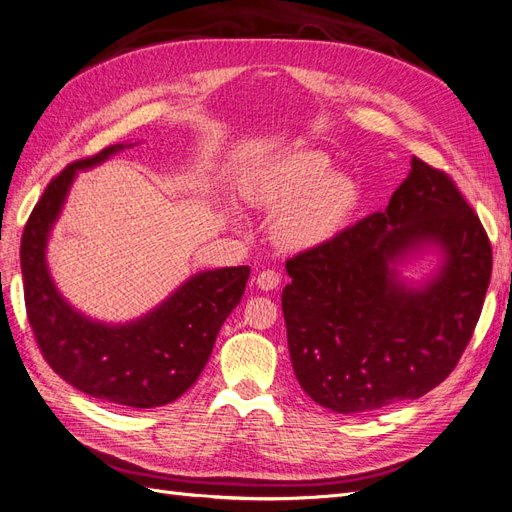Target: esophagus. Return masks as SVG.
Here are the masks:
<instances>
[{
	"label": "esophagus",
	"instance_id": "obj_1",
	"mask_svg": "<svg viewBox=\"0 0 512 512\" xmlns=\"http://www.w3.org/2000/svg\"><path fill=\"white\" fill-rule=\"evenodd\" d=\"M280 285V274L276 270H263L257 274V287L263 291H274Z\"/></svg>",
	"mask_w": 512,
	"mask_h": 512
}]
</instances>
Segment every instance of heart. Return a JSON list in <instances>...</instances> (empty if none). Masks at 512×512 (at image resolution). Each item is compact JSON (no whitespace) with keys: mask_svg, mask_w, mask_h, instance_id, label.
<instances>
[{"mask_svg":"<svg viewBox=\"0 0 512 512\" xmlns=\"http://www.w3.org/2000/svg\"><path fill=\"white\" fill-rule=\"evenodd\" d=\"M327 170V156L299 149L270 160L246 187L253 204L280 211L276 236L291 249H310L333 238L354 211L356 183Z\"/></svg>","mask_w":512,"mask_h":512,"instance_id":"b5f03b06","label":"heart"}]
</instances>
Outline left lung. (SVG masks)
Listing matches in <instances>:
<instances>
[{
    "label": "left lung",
    "instance_id": "8db88e82",
    "mask_svg": "<svg viewBox=\"0 0 512 512\" xmlns=\"http://www.w3.org/2000/svg\"><path fill=\"white\" fill-rule=\"evenodd\" d=\"M437 245L446 261L409 290L393 266ZM282 291L291 363L312 401L365 415L420 399L456 369L491 278V244L458 185L424 160L373 213L287 261Z\"/></svg>",
    "mask_w": 512,
    "mask_h": 512
}]
</instances>
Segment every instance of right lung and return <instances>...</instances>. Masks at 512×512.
Masks as SVG:
<instances>
[{
    "label": "right lung",
    "mask_w": 512,
    "mask_h": 512,
    "mask_svg": "<svg viewBox=\"0 0 512 512\" xmlns=\"http://www.w3.org/2000/svg\"><path fill=\"white\" fill-rule=\"evenodd\" d=\"M120 149L124 145H111L71 162L37 200L21 240L25 306L37 346L65 382L111 405L149 409L173 403L194 386L221 325L240 304L251 268L200 272L128 325L94 323L75 312L48 274L46 242L75 173Z\"/></svg>",
    "instance_id": "obj_1"
}]
</instances>
